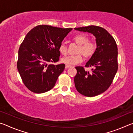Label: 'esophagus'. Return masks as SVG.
I'll return each instance as SVG.
<instances>
[{
    "instance_id": "34e87169",
    "label": "esophagus",
    "mask_w": 133,
    "mask_h": 133,
    "mask_svg": "<svg viewBox=\"0 0 133 133\" xmlns=\"http://www.w3.org/2000/svg\"><path fill=\"white\" fill-rule=\"evenodd\" d=\"M72 67L71 66H70V65L66 64V66H65V68H66V69H69V68H70V67Z\"/></svg>"
}]
</instances>
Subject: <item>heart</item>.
<instances>
[{"mask_svg": "<svg viewBox=\"0 0 133 133\" xmlns=\"http://www.w3.org/2000/svg\"><path fill=\"white\" fill-rule=\"evenodd\" d=\"M73 40L78 47L76 50L75 55L67 56L62 58V63L67 65H75L82 61V56L85 58H89L95 53L96 45L93 42H90V38L84 35H79L73 38ZM58 50L63 55H66L67 53V47L64 43L62 42L58 46Z\"/></svg>", "mask_w": 133, "mask_h": 133, "instance_id": "heart-1", "label": "heart"}]
</instances>
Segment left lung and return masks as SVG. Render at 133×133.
Masks as SVG:
<instances>
[{
	"mask_svg": "<svg viewBox=\"0 0 133 133\" xmlns=\"http://www.w3.org/2000/svg\"><path fill=\"white\" fill-rule=\"evenodd\" d=\"M75 30L93 34L96 38L97 48L85 67H93L91 71L82 66L76 67L77 74L74 78L76 88L87 97H94L104 92L111 84L118 70V49L113 37L104 28L89 26Z\"/></svg>",
	"mask_w": 133,
	"mask_h": 133,
	"instance_id": "obj_1",
	"label": "left lung"
}]
</instances>
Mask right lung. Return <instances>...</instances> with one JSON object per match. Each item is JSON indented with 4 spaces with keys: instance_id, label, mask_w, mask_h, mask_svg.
Returning <instances> with one entry per match:
<instances>
[{
    "instance_id": "right-lung-1",
    "label": "right lung",
    "mask_w": 133,
    "mask_h": 133,
    "mask_svg": "<svg viewBox=\"0 0 133 133\" xmlns=\"http://www.w3.org/2000/svg\"><path fill=\"white\" fill-rule=\"evenodd\" d=\"M71 30L41 24L26 35L19 49L17 67L29 90L43 93L55 86L65 64L53 63L59 60L58 46Z\"/></svg>"
}]
</instances>
